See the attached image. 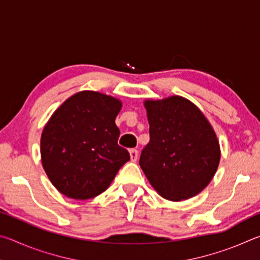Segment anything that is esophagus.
Instances as JSON below:
<instances>
[{"label":"esophagus","mask_w":260,"mask_h":260,"mask_svg":"<svg viewBox=\"0 0 260 260\" xmlns=\"http://www.w3.org/2000/svg\"><path fill=\"white\" fill-rule=\"evenodd\" d=\"M129 156H131L132 161H136V160H138V157H139V151L135 150V149H131Z\"/></svg>","instance_id":"1"}]
</instances>
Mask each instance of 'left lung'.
<instances>
[{
    "label": "left lung",
    "instance_id": "1",
    "mask_svg": "<svg viewBox=\"0 0 260 260\" xmlns=\"http://www.w3.org/2000/svg\"><path fill=\"white\" fill-rule=\"evenodd\" d=\"M150 141L140 166L164 199L183 201L212 180L220 160L214 131L200 109L180 96L146 101Z\"/></svg>",
    "mask_w": 260,
    "mask_h": 260
}]
</instances>
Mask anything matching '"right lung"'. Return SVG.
Instances as JSON below:
<instances>
[{"mask_svg": "<svg viewBox=\"0 0 260 260\" xmlns=\"http://www.w3.org/2000/svg\"><path fill=\"white\" fill-rule=\"evenodd\" d=\"M121 109L111 96L81 91L60 105L41 136L42 165L63 195L89 200L102 193L129 152L118 144L116 117Z\"/></svg>", "mask_w": 260, "mask_h": 260, "instance_id": "right-lung-1", "label": "right lung"}]
</instances>
